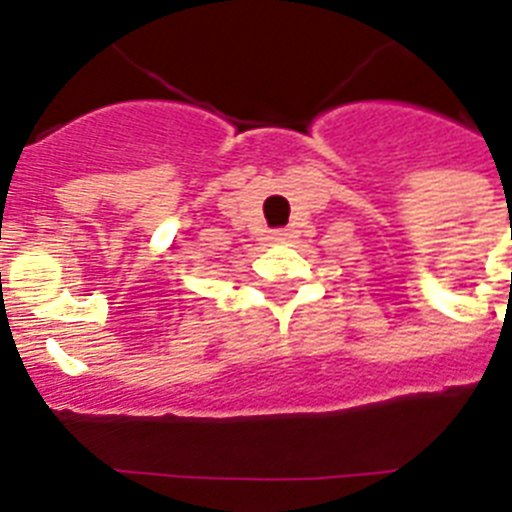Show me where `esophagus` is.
<instances>
[{
  "instance_id": "1",
  "label": "esophagus",
  "mask_w": 512,
  "mask_h": 512,
  "mask_svg": "<svg viewBox=\"0 0 512 512\" xmlns=\"http://www.w3.org/2000/svg\"><path fill=\"white\" fill-rule=\"evenodd\" d=\"M289 233L287 230H274V241H287Z\"/></svg>"
}]
</instances>
